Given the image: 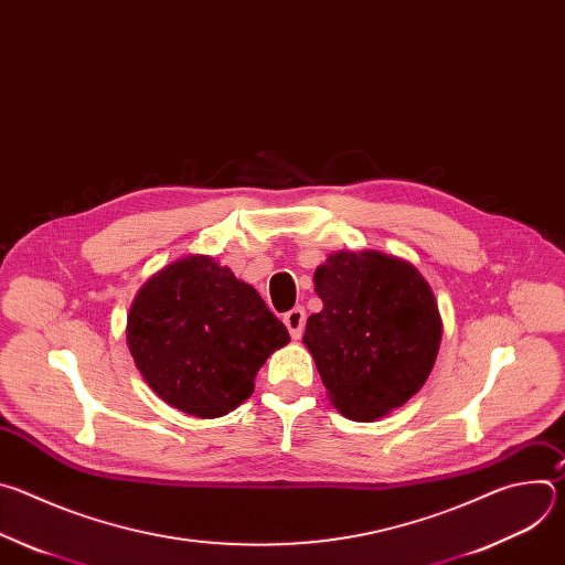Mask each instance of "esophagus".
<instances>
[{
    "label": "esophagus",
    "instance_id": "obj_1",
    "mask_svg": "<svg viewBox=\"0 0 565 565\" xmlns=\"http://www.w3.org/2000/svg\"><path fill=\"white\" fill-rule=\"evenodd\" d=\"M284 324H286L290 338L299 340L301 333H303V327H306V310L301 306H295L292 310H288L284 315Z\"/></svg>",
    "mask_w": 565,
    "mask_h": 565
}]
</instances>
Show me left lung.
<instances>
[{"label":"left lung","mask_w":565,"mask_h":565,"mask_svg":"<svg viewBox=\"0 0 565 565\" xmlns=\"http://www.w3.org/2000/svg\"><path fill=\"white\" fill-rule=\"evenodd\" d=\"M324 303L306 321L303 347L335 409L371 423L405 405L427 382L443 319L420 270L380 250H340L315 275Z\"/></svg>","instance_id":"left-lung-1"}]
</instances>
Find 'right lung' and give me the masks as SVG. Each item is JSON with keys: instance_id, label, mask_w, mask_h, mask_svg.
I'll return each mask as SVG.
<instances>
[{"instance_id": "right-lung-1", "label": "right lung", "mask_w": 565, "mask_h": 565, "mask_svg": "<svg viewBox=\"0 0 565 565\" xmlns=\"http://www.w3.org/2000/svg\"><path fill=\"white\" fill-rule=\"evenodd\" d=\"M290 335L259 292L210 255L151 275L127 315V347L170 407L221 418L255 391L257 371Z\"/></svg>"}]
</instances>
